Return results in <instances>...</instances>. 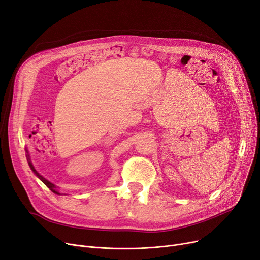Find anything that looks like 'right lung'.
<instances>
[{"label":"right lung","mask_w":260,"mask_h":260,"mask_svg":"<svg viewBox=\"0 0 260 260\" xmlns=\"http://www.w3.org/2000/svg\"><path fill=\"white\" fill-rule=\"evenodd\" d=\"M26 157H27V162H28V165H29V167H30V169L32 170V172H34V174L37 176V177H38L45 185H46V186L49 188V189H51L54 193H57V194H61L59 191H58V189H57V186H56V185L55 184H53L52 182H49L48 180H46L44 177H42L40 174H39V172L38 171H37L36 170V168L34 167V165H32V163H31V160H30V156H29V153H28V150L26 149Z\"/></svg>","instance_id":"add662e5"}]
</instances>
